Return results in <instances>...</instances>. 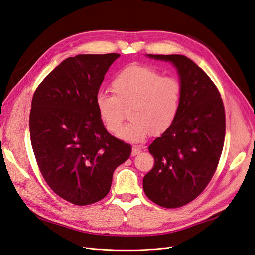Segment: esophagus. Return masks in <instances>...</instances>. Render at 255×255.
<instances>
[{
	"mask_svg": "<svg viewBox=\"0 0 255 255\" xmlns=\"http://www.w3.org/2000/svg\"><path fill=\"white\" fill-rule=\"evenodd\" d=\"M141 153V149L139 146H133V150H132V156H136L138 154Z\"/></svg>",
	"mask_w": 255,
	"mask_h": 255,
	"instance_id": "esophagus-1",
	"label": "esophagus"
}]
</instances>
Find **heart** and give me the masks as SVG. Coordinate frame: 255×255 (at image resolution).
<instances>
[{
  "mask_svg": "<svg viewBox=\"0 0 255 255\" xmlns=\"http://www.w3.org/2000/svg\"><path fill=\"white\" fill-rule=\"evenodd\" d=\"M113 95L99 92L96 107L105 128L117 134L128 111L132 119L121 129L123 139L140 141L154 133H164L175 121L182 101V84L156 69L132 65L122 69L111 82Z\"/></svg>",
  "mask_w": 255,
  "mask_h": 255,
  "instance_id": "b5f03b06",
  "label": "heart"
}]
</instances>
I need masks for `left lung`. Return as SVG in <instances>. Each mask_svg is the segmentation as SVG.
Returning a JSON list of instances; mask_svg holds the SVG:
<instances>
[{"label": "left lung", "instance_id": "obj_1", "mask_svg": "<svg viewBox=\"0 0 255 255\" xmlns=\"http://www.w3.org/2000/svg\"><path fill=\"white\" fill-rule=\"evenodd\" d=\"M171 61L182 84L180 112L149 152L154 167L143 177L151 201L166 208L188 204L205 189L217 169L226 136V113L218 88L184 55H148Z\"/></svg>", "mask_w": 255, "mask_h": 255}]
</instances>
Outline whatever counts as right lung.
<instances>
[{"mask_svg":"<svg viewBox=\"0 0 255 255\" xmlns=\"http://www.w3.org/2000/svg\"><path fill=\"white\" fill-rule=\"evenodd\" d=\"M119 56L69 57L33 96L29 134L37 165L50 188L75 205L96 203L109 194L115 169L132 152L107 132L96 107L104 75Z\"/></svg>","mask_w":255,"mask_h":255,"instance_id":"obj_1","label":"right lung"}]
</instances>
